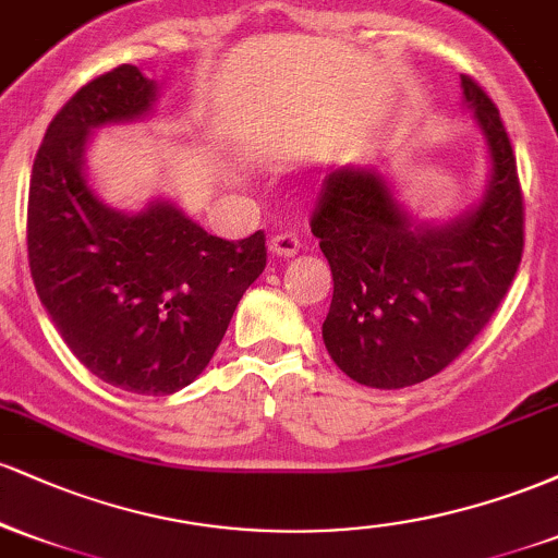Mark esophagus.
<instances>
[{
  "mask_svg": "<svg viewBox=\"0 0 558 558\" xmlns=\"http://www.w3.org/2000/svg\"><path fill=\"white\" fill-rule=\"evenodd\" d=\"M301 246V239L293 230H286V233H278L272 235L270 241V252L275 254V257H293V254L299 252Z\"/></svg>",
  "mask_w": 558,
  "mask_h": 558,
  "instance_id": "34e87169",
  "label": "esophagus"
}]
</instances>
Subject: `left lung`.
Wrapping results in <instances>:
<instances>
[{
    "label": "left lung",
    "instance_id": "left-lung-1",
    "mask_svg": "<svg viewBox=\"0 0 558 558\" xmlns=\"http://www.w3.org/2000/svg\"><path fill=\"white\" fill-rule=\"evenodd\" d=\"M490 155V181L470 213L414 222L375 170L330 172L312 215L332 272L323 323L330 360L369 388H407L448 367L498 310L524 248L517 159L498 107L462 75Z\"/></svg>",
    "mask_w": 558,
    "mask_h": 558
}]
</instances>
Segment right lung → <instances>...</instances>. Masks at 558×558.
Returning <instances> with one entry per match:
<instances>
[{"label":"right lung","instance_id":"1","mask_svg":"<svg viewBox=\"0 0 558 558\" xmlns=\"http://www.w3.org/2000/svg\"><path fill=\"white\" fill-rule=\"evenodd\" d=\"M157 83L120 65L78 88L44 133L31 172L28 265L62 341L99 380L170 396L204 373L246 288L265 233L209 235L172 202L120 213L86 175L94 128L151 112Z\"/></svg>","mask_w":558,"mask_h":558}]
</instances>
